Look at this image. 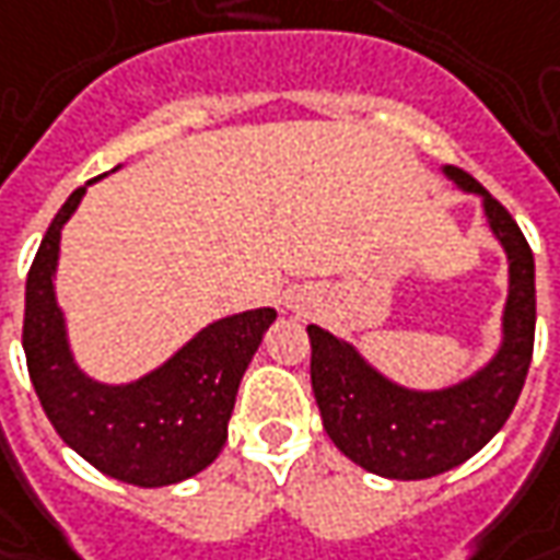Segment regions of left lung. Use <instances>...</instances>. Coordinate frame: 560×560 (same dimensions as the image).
<instances>
[{
	"instance_id": "8db88e82",
	"label": "left lung",
	"mask_w": 560,
	"mask_h": 560,
	"mask_svg": "<svg viewBox=\"0 0 560 560\" xmlns=\"http://www.w3.org/2000/svg\"><path fill=\"white\" fill-rule=\"evenodd\" d=\"M446 176L483 198L495 238L509 254V303L502 322V350L468 381L418 394L377 375L350 343L310 325V377L322 424L340 453L365 471L394 480H424L450 471L480 453L509 421L524 390L536 335V279L533 250L517 222L465 170L446 166Z\"/></svg>"
}]
</instances>
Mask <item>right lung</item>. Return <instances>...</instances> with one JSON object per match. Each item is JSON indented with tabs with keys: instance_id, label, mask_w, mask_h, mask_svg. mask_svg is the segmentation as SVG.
<instances>
[{
	"instance_id": "obj_1",
	"label": "right lung",
	"mask_w": 560,
	"mask_h": 560,
	"mask_svg": "<svg viewBox=\"0 0 560 560\" xmlns=\"http://www.w3.org/2000/svg\"><path fill=\"white\" fill-rule=\"evenodd\" d=\"M83 195L86 185L55 213L27 272L24 353L30 381L51 428L92 468L136 487L179 483L220 455L244 369L276 322V310H250L207 325L170 362L136 384H95L73 365L51 284L61 225Z\"/></svg>"
}]
</instances>
